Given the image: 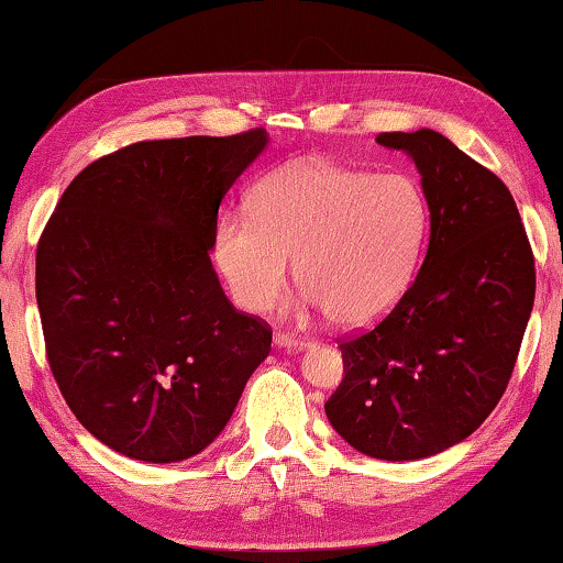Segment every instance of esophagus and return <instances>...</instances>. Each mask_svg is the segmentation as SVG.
Wrapping results in <instances>:
<instances>
[{"label": "esophagus", "mask_w": 563, "mask_h": 563, "mask_svg": "<svg viewBox=\"0 0 563 563\" xmlns=\"http://www.w3.org/2000/svg\"><path fill=\"white\" fill-rule=\"evenodd\" d=\"M273 342L278 347H285V350H302V347H308V342H305L302 338L290 335V332H275Z\"/></svg>", "instance_id": "34e87169"}]
</instances>
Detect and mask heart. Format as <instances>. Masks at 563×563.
Listing matches in <instances>:
<instances>
[{"mask_svg":"<svg viewBox=\"0 0 563 563\" xmlns=\"http://www.w3.org/2000/svg\"><path fill=\"white\" fill-rule=\"evenodd\" d=\"M430 206L415 178L332 161H295L251 194V218L225 213L213 258L233 300L271 310L295 261L300 300L342 328L387 316L415 278Z\"/></svg>","mask_w":563,"mask_h":563,"instance_id":"obj_1","label":"heart"}]
</instances>
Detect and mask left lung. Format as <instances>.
<instances>
[{
  "mask_svg": "<svg viewBox=\"0 0 563 563\" xmlns=\"http://www.w3.org/2000/svg\"><path fill=\"white\" fill-rule=\"evenodd\" d=\"M422 176L430 245L415 283L365 335L340 342L332 430L375 460L415 462L466 440L509 385L537 273L501 180L440 131L379 133Z\"/></svg>",
  "mask_w": 563,
  "mask_h": 563,
  "instance_id": "left-lung-1",
  "label": "left lung"
}]
</instances>
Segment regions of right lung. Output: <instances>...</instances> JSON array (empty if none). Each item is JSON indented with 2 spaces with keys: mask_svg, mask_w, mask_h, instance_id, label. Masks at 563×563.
<instances>
[{
  "mask_svg": "<svg viewBox=\"0 0 563 563\" xmlns=\"http://www.w3.org/2000/svg\"><path fill=\"white\" fill-rule=\"evenodd\" d=\"M268 133L141 141L64 190L36 247L46 357L109 450L151 464L203 452L268 357L273 332L225 298L218 208Z\"/></svg>",
  "mask_w": 563,
  "mask_h": 563,
  "instance_id": "right-lung-1",
  "label": "right lung"
}]
</instances>
